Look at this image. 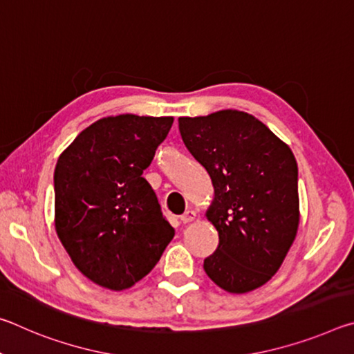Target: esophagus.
<instances>
[{
	"label": "esophagus",
	"mask_w": 354,
	"mask_h": 354,
	"mask_svg": "<svg viewBox=\"0 0 354 354\" xmlns=\"http://www.w3.org/2000/svg\"><path fill=\"white\" fill-rule=\"evenodd\" d=\"M196 217V214L194 211H185L181 217H179V220H181V223H190V221H194Z\"/></svg>",
	"instance_id": "obj_1"
}]
</instances>
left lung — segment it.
<instances>
[{
  "instance_id": "8db88e82",
  "label": "left lung",
  "mask_w": 354,
  "mask_h": 354,
  "mask_svg": "<svg viewBox=\"0 0 354 354\" xmlns=\"http://www.w3.org/2000/svg\"><path fill=\"white\" fill-rule=\"evenodd\" d=\"M179 133L214 187L206 218L218 247L205 272L220 289L247 293L270 281L297 237L298 167L287 143L247 112L179 117Z\"/></svg>"
}]
</instances>
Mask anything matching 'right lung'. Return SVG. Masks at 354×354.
Instances as JSON below:
<instances>
[{"instance_id":"1","label":"right lung","mask_w":354,"mask_h":354,"mask_svg":"<svg viewBox=\"0 0 354 354\" xmlns=\"http://www.w3.org/2000/svg\"><path fill=\"white\" fill-rule=\"evenodd\" d=\"M173 117L100 118L59 156L55 227L84 277L124 290L153 270L175 230L142 176Z\"/></svg>"}]
</instances>
